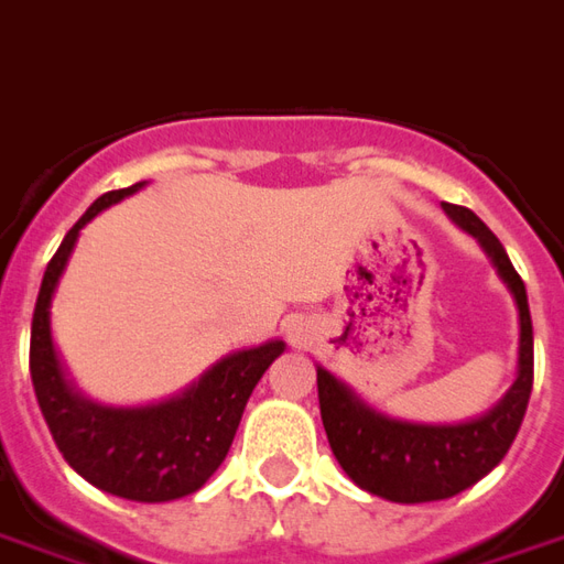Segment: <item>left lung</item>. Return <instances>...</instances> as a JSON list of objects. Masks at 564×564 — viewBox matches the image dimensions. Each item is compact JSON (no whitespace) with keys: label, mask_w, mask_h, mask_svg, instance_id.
<instances>
[{"label":"left lung","mask_w":564,"mask_h":564,"mask_svg":"<svg viewBox=\"0 0 564 564\" xmlns=\"http://www.w3.org/2000/svg\"><path fill=\"white\" fill-rule=\"evenodd\" d=\"M446 214L482 243L519 308V376L507 397L476 421L409 424L376 415L341 381L317 369L323 431L341 470L360 488L397 503L443 501L491 474L513 446L534 381V336L525 283L516 274L503 243L474 210L446 204Z\"/></svg>","instance_id":"obj_1"}]
</instances>
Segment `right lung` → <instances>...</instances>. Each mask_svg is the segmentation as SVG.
<instances>
[{
    "label": "right lung",
    "mask_w": 564,
    "mask_h": 564,
    "mask_svg": "<svg viewBox=\"0 0 564 564\" xmlns=\"http://www.w3.org/2000/svg\"><path fill=\"white\" fill-rule=\"evenodd\" d=\"M140 186L143 183L100 195L51 256L33 311L30 376L51 436L78 476L118 498L161 503L186 498L216 474L241 424L243 405L265 369L283 354V341L238 350L207 369L186 393L143 409L97 405L66 384L51 345V295L82 226Z\"/></svg>",
    "instance_id": "add662e5"
}]
</instances>
